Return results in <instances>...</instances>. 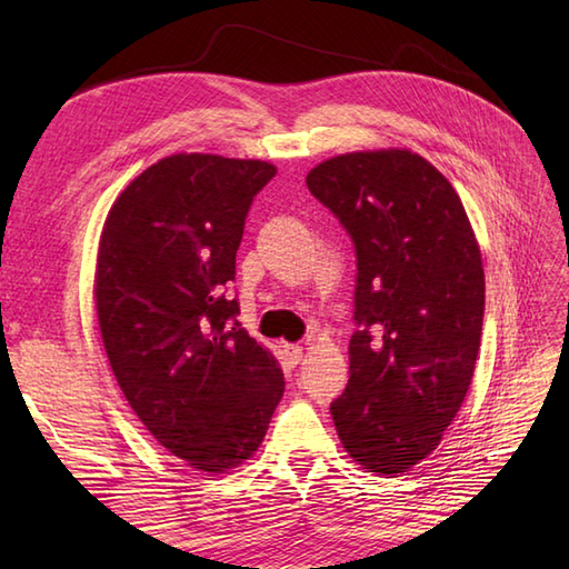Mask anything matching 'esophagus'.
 Instances as JSON below:
<instances>
[{
    "instance_id": "1",
    "label": "esophagus",
    "mask_w": 569,
    "mask_h": 569,
    "mask_svg": "<svg viewBox=\"0 0 569 569\" xmlns=\"http://www.w3.org/2000/svg\"><path fill=\"white\" fill-rule=\"evenodd\" d=\"M283 355L288 359V365H298L300 359H303V347L298 345H283Z\"/></svg>"
}]
</instances>
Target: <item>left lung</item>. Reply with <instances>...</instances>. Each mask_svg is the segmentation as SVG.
<instances>
[{"instance_id":"8db88e82","label":"left lung","mask_w":569,"mask_h":569,"mask_svg":"<svg viewBox=\"0 0 569 569\" xmlns=\"http://www.w3.org/2000/svg\"><path fill=\"white\" fill-rule=\"evenodd\" d=\"M306 183L357 251L335 428L355 462L401 475L440 445L471 383L485 325L479 244L450 180L406 149L335 156Z\"/></svg>"}]
</instances>
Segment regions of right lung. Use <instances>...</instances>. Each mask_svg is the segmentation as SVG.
<instances>
[{"instance_id": "right-lung-1", "label": "right lung", "mask_w": 569, "mask_h": 569, "mask_svg": "<svg viewBox=\"0 0 569 569\" xmlns=\"http://www.w3.org/2000/svg\"><path fill=\"white\" fill-rule=\"evenodd\" d=\"M266 161L176 153L131 180L100 237L94 300L107 359L139 420L202 471L259 450L283 371L237 322V249Z\"/></svg>"}]
</instances>
